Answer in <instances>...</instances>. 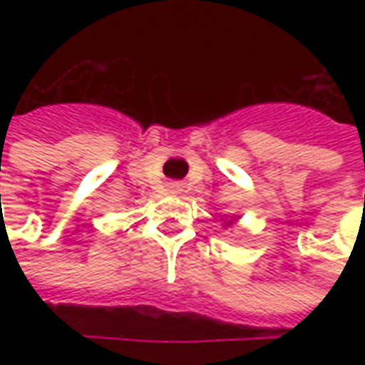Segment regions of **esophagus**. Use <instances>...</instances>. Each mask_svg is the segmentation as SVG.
<instances>
[{
	"label": "esophagus",
	"instance_id": "esophagus-1",
	"mask_svg": "<svg viewBox=\"0 0 365 365\" xmlns=\"http://www.w3.org/2000/svg\"><path fill=\"white\" fill-rule=\"evenodd\" d=\"M172 191H174V193H176V191H178V185H172Z\"/></svg>",
	"mask_w": 365,
	"mask_h": 365
}]
</instances>
